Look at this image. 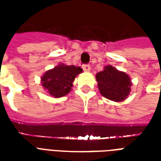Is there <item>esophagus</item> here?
<instances>
[{
  "label": "esophagus",
  "mask_w": 161,
  "mask_h": 161,
  "mask_svg": "<svg viewBox=\"0 0 161 161\" xmlns=\"http://www.w3.org/2000/svg\"><path fill=\"white\" fill-rule=\"evenodd\" d=\"M83 69H84V71H90L91 70V65L90 64H84Z\"/></svg>",
  "instance_id": "obj_1"
}]
</instances>
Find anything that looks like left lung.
<instances>
[{"instance_id": "8db88e82", "label": "left lung", "mask_w": 161, "mask_h": 161, "mask_svg": "<svg viewBox=\"0 0 161 161\" xmlns=\"http://www.w3.org/2000/svg\"><path fill=\"white\" fill-rule=\"evenodd\" d=\"M96 77L100 93L112 101H123L131 91L129 77L111 65L105 67L104 70L97 74Z\"/></svg>"}]
</instances>
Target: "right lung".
<instances>
[{
    "mask_svg": "<svg viewBox=\"0 0 161 161\" xmlns=\"http://www.w3.org/2000/svg\"><path fill=\"white\" fill-rule=\"evenodd\" d=\"M82 71L81 67L59 64L44 74L41 77L43 87L54 97H62L70 92L75 77Z\"/></svg>",
    "mask_w": 161,
    "mask_h": 161,
    "instance_id": "obj_1",
    "label": "right lung"
}]
</instances>
